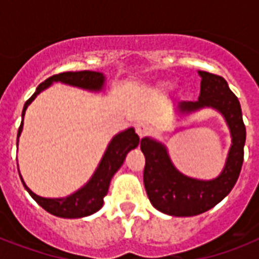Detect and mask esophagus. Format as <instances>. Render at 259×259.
<instances>
[{"label": "esophagus", "mask_w": 259, "mask_h": 259, "mask_svg": "<svg viewBox=\"0 0 259 259\" xmlns=\"http://www.w3.org/2000/svg\"><path fill=\"white\" fill-rule=\"evenodd\" d=\"M136 133L141 138L145 137V136H148L150 133V127L146 123H137L136 125Z\"/></svg>", "instance_id": "obj_1"}]
</instances>
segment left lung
Instances as JSON below:
<instances>
[{"label":"left lung","instance_id":"1","mask_svg":"<svg viewBox=\"0 0 259 259\" xmlns=\"http://www.w3.org/2000/svg\"><path fill=\"white\" fill-rule=\"evenodd\" d=\"M201 76L200 97L195 102H181V111H195L213 107L225 115L233 137V145L221 176L209 181L195 180L181 175L172 165L165 146L150 138H142L145 154L144 184L150 203L164 213L173 217L199 215L225 199L234 188L243 164L246 127L241 105L229 84L219 75L199 71Z\"/></svg>","mask_w":259,"mask_h":259}]
</instances>
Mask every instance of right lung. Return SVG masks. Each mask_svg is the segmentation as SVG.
I'll return each instance as SVG.
<instances>
[{
    "mask_svg": "<svg viewBox=\"0 0 259 259\" xmlns=\"http://www.w3.org/2000/svg\"><path fill=\"white\" fill-rule=\"evenodd\" d=\"M52 82H63L67 83V84H71V86L82 87V89L101 90L102 86H103V82H105V76L101 72H94V71L62 72V74L52 75L48 79H46L44 82L40 83L33 95L25 102L24 109H22V118H24L28 105L33 101L40 91L51 86ZM21 130L22 121L20 127H18L17 136H20ZM138 142H140V137L136 134L134 129H127L118 134V136H115L113 138V141L110 142L109 148L106 150L105 156L102 158L97 172L94 173L93 179L82 189H79L78 192H75L74 195H71L68 197H64V199H46V197L37 196L25 184H24V187L29 192L30 196L37 201V204L41 205L47 212L60 218L89 217L91 213L97 212L98 209L103 205V197L106 196V193L109 191L111 177L121 168V165L125 161L126 154L134 148H137Z\"/></svg>",
    "mask_w": 259,
    "mask_h": 259,
    "instance_id": "add662e5",
    "label": "right lung"
}]
</instances>
